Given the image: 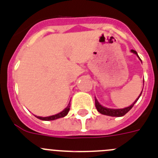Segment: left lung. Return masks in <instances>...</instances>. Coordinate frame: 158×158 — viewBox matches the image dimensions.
<instances>
[{
    "instance_id": "1",
    "label": "left lung",
    "mask_w": 158,
    "mask_h": 158,
    "mask_svg": "<svg viewBox=\"0 0 158 158\" xmlns=\"http://www.w3.org/2000/svg\"><path fill=\"white\" fill-rule=\"evenodd\" d=\"M131 52H133V53H135V54L136 55L137 57H139L138 56V53H137L136 51H135V50L131 49ZM139 60H140V58H139ZM141 61V60H140ZM142 91H143V89H142ZM141 93L142 92H140V94H139V96L136 98V100L133 102L131 105L130 106H128V107H126V108H123V109H110V108H106V107H105V106H101V104L98 102V101H97V99L95 97V106H96V108H97V111L100 113V114H104V115H108V116H111V117H122L123 116V115H125L129 111V110H131V109L132 108L133 106H134L135 104V102H136L137 101H138V99L139 98V97L141 96Z\"/></svg>"
}]
</instances>
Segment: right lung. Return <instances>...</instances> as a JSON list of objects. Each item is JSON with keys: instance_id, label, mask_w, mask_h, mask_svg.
<instances>
[{"instance_id": "1", "label": "right lung", "mask_w": 158, "mask_h": 158, "mask_svg": "<svg viewBox=\"0 0 158 158\" xmlns=\"http://www.w3.org/2000/svg\"><path fill=\"white\" fill-rule=\"evenodd\" d=\"M70 107V103L69 102L68 106H66V108L64 109L61 112L57 114L52 115V116H48V117H40V116H35V117H36L37 118L40 119V120H43V121H52V120H55V119L60 118H63V117L66 116L68 113H69Z\"/></svg>"}]
</instances>
